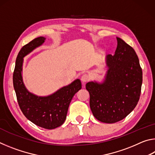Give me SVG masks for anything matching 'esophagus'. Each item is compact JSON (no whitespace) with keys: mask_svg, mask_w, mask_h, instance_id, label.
Masks as SVG:
<instances>
[{"mask_svg":"<svg viewBox=\"0 0 155 155\" xmlns=\"http://www.w3.org/2000/svg\"><path fill=\"white\" fill-rule=\"evenodd\" d=\"M89 79H90V77L87 74H83L82 77H81V81H82L83 83H86L87 81H89Z\"/></svg>","mask_w":155,"mask_h":155,"instance_id":"34e87169","label":"esophagus"}]
</instances>
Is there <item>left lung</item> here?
I'll use <instances>...</instances> for the list:
<instances>
[{"label":"left lung","mask_w":155,"mask_h":155,"mask_svg":"<svg viewBox=\"0 0 155 155\" xmlns=\"http://www.w3.org/2000/svg\"><path fill=\"white\" fill-rule=\"evenodd\" d=\"M117 41L114 55L106 57L108 70L103 82L85 85L94 116L109 124L123 120L135 109L142 84V70L134 49L121 38Z\"/></svg>","instance_id":"1"}]
</instances>
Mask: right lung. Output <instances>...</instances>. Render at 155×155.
Instances as JSON below:
<instances>
[{
	"label": "right lung",
	"instance_id": "1",
	"mask_svg": "<svg viewBox=\"0 0 155 155\" xmlns=\"http://www.w3.org/2000/svg\"><path fill=\"white\" fill-rule=\"evenodd\" d=\"M45 40L44 37H39L21 48L15 61L13 83L18 104L25 116L38 127L54 129L64 124L70 102L81 89V82L76 79L47 96H36L27 90L22 76L23 58L41 46Z\"/></svg>",
	"mask_w": 155,
	"mask_h": 155
}]
</instances>
